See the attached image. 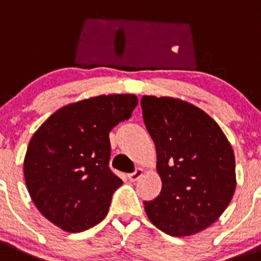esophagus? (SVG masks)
Listing matches in <instances>:
<instances>
[{
  "label": "esophagus",
  "mask_w": 261,
  "mask_h": 261,
  "mask_svg": "<svg viewBox=\"0 0 261 261\" xmlns=\"http://www.w3.org/2000/svg\"><path fill=\"white\" fill-rule=\"evenodd\" d=\"M143 174H144V170L136 169L135 171L131 172V174H128V179H130V181H136V180H139L140 177L143 176Z\"/></svg>",
  "instance_id": "esophagus-1"
}]
</instances>
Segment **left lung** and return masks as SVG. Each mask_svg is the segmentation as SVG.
I'll return each mask as SVG.
<instances>
[{
	"instance_id": "obj_1",
	"label": "left lung",
	"mask_w": 261,
	"mask_h": 261,
	"mask_svg": "<svg viewBox=\"0 0 261 261\" xmlns=\"http://www.w3.org/2000/svg\"><path fill=\"white\" fill-rule=\"evenodd\" d=\"M140 104L162 180L160 196L144 202L148 219L166 234H196L218 220L234 194L232 145L218 123L188 101L143 96Z\"/></svg>"
}]
</instances>
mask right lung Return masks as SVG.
<instances>
[{
  "mask_svg": "<svg viewBox=\"0 0 261 261\" xmlns=\"http://www.w3.org/2000/svg\"><path fill=\"white\" fill-rule=\"evenodd\" d=\"M133 94L68 104L32 136L24 158L29 196L47 220L69 233L90 229L108 214L122 180L109 169V133L131 117Z\"/></svg>",
  "mask_w": 261,
  "mask_h": 261,
  "instance_id": "1",
  "label": "right lung"
}]
</instances>
